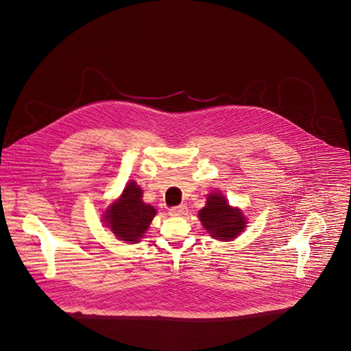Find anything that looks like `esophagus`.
<instances>
[{"label":"esophagus","mask_w":351,"mask_h":351,"mask_svg":"<svg viewBox=\"0 0 351 351\" xmlns=\"http://www.w3.org/2000/svg\"><path fill=\"white\" fill-rule=\"evenodd\" d=\"M169 215L175 216V217L185 216V215H188V206L185 204H180L178 206H173V208L169 209Z\"/></svg>","instance_id":"obj_1"}]
</instances>
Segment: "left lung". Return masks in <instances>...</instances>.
<instances>
[{"label": "left lung", "instance_id": "left-lung-1", "mask_svg": "<svg viewBox=\"0 0 351 351\" xmlns=\"http://www.w3.org/2000/svg\"><path fill=\"white\" fill-rule=\"evenodd\" d=\"M202 226L221 241H229L242 233L245 218L239 209H234L221 193H210L206 205L199 213Z\"/></svg>", "mask_w": 351, "mask_h": 351}]
</instances>
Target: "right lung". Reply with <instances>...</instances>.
Returning a JSON list of instances; mask_svg holds the SVG:
<instances>
[{"mask_svg":"<svg viewBox=\"0 0 351 351\" xmlns=\"http://www.w3.org/2000/svg\"><path fill=\"white\" fill-rule=\"evenodd\" d=\"M154 206L142 200V189L135 182H130L121 197L106 210L105 222L119 239L135 243L146 233L155 217Z\"/></svg>","mask_w":351,"mask_h":351,"instance_id":"obj_1","label":"right lung"}]
</instances>
